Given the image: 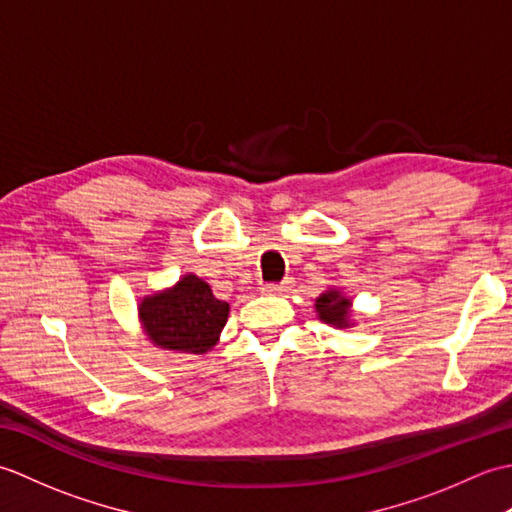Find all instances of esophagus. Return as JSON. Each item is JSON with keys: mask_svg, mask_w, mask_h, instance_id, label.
Here are the masks:
<instances>
[{"mask_svg": "<svg viewBox=\"0 0 512 512\" xmlns=\"http://www.w3.org/2000/svg\"><path fill=\"white\" fill-rule=\"evenodd\" d=\"M292 288V279H284V281H277V284H266L264 290L270 292V295H284Z\"/></svg>", "mask_w": 512, "mask_h": 512, "instance_id": "34e87169", "label": "esophagus"}]
</instances>
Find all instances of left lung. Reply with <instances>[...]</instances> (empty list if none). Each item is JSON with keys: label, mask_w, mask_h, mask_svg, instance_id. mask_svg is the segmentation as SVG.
<instances>
[{"label": "left lung", "mask_w": 512, "mask_h": 512, "mask_svg": "<svg viewBox=\"0 0 512 512\" xmlns=\"http://www.w3.org/2000/svg\"><path fill=\"white\" fill-rule=\"evenodd\" d=\"M350 299H345L339 290H328L314 303L319 312V319L325 323H332L336 328H347V314H350Z\"/></svg>", "instance_id": "obj_1"}]
</instances>
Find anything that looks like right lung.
Here are the masks:
<instances>
[{"instance_id":"right-lung-1","label":"right lung","mask_w":512,"mask_h":512,"mask_svg":"<svg viewBox=\"0 0 512 512\" xmlns=\"http://www.w3.org/2000/svg\"><path fill=\"white\" fill-rule=\"evenodd\" d=\"M228 303L213 297L211 286L195 275L173 290L140 303V321L151 343L165 350L202 354L211 350L226 325Z\"/></svg>"}]
</instances>
